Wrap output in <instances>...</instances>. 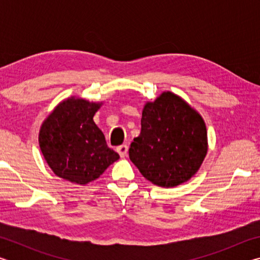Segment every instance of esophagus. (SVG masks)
I'll return each instance as SVG.
<instances>
[{"label": "esophagus", "instance_id": "1", "mask_svg": "<svg viewBox=\"0 0 260 260\" xmlns=\"http://www.w3.org/2000/svg\"><path fill=\"white\" fill-rule=\"evenodd\" d=\"M117 151L120 155V157H126L127 152H128V147H127L126 144H121V146L117 148Z\"/></svg>", "mask_w": 260, "mask_h": 260}]
</instances>
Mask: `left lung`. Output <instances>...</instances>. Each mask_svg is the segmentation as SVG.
<instances>
[{
    "label": "left lung",
    "mask_w": 260,
    "mask_h": 260,
    "mask_svg": "<svg viewBox=\"0 0 260 260\" xmlns=\"http://www.w3.org/2000/svg\"><path fill=\"white\" fill-rule=\"evenodd\" d=\"M129 159L156 186L177 187L196 174L208 152L201 114L172 91L142 110L141 133L131 143Z\"/></svg>",
    "instance_id": "obj_1"
}]
</instances>
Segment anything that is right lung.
Returning <instances> with one entry per match:
<instances>
[{
	"mask_svg": "<svg viewBox=\"0 0 260 260\" xmlns=\"http://www.w3.org/2000/svg\"><path fill=\"white\" fill-rule=\"evenodd\" d=\"M102 104L71 96L42 122L39 144L57 177L83 186L100 178L119 159L93 119Z\"/></svg>",
	"mask_w": 260,
	"mask_h": 260,
	"instance_id": "obj_1",
	"label": "right lung"
}]
</instances>
